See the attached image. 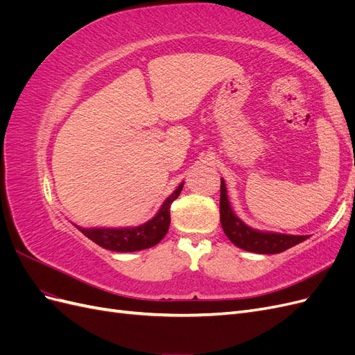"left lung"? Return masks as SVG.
I'll list each match as a JSON object with an SVG mask.
<instances>
[{
    "label": "left lung",
    "instance_id": "8db88e82",
    "mask_svg": "<svg viewBox=\"0 0 355 355\" xmlns=\"http://www.w3.org/2000/svg\"><path fill=\"white\" fill-rule=\"evenodd\" d=\"M220 223L225 235L231 240V243L243 250L261 254L282 253L308 239V235L268 232L245 225L231 207L223 179H220Z\"/></svg>",
    "mask_w": 355,
    "mask_h": 355
}]
</instances>
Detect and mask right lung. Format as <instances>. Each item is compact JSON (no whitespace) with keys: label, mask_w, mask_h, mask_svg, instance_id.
Returning <instances> with one entry per match:
<instances>
[{"label":"right lung","mask_w":355,"mask_h":355,"mask_svg":"<svg viewBox=\"0 0 355 355\" xmlns=\"http://www.w3.org/2000/svg\"><path fill=\"white\" fill-rule=\"evenodd\" d=\"M182 188H184V182L171 192L166 198V201L161 204L159 210L157 211L153 219L139 225V227H127V228H83L77 227L85 237L99 244L103 249H108L112 252H137L149 249L155 244H158L164 239V235L170 227V206L179 194Z\"/></svg>","instance_id":"right-lung-1"}]
</instances>
